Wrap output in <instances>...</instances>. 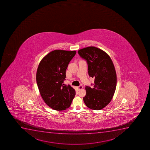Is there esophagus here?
Masks as SVG:
<instances>
[{
  "label": "esophagus",
  "instance_id": "esophagus-1",
  "mask_svg": "<svg viewBox=\"0 0 150 150\" xmlns=\"http://www.w3.org/2000/svg\"><path fill=\"white\" fill-rule=\"evenodd\" d=\"M77 88H78V89H79V90H81V89H82V88H83V86H82L81 85L79 86V87H77Z\"/></svg>",
  "mask_w": 150,
  "mask_h": 150
}]
</instances>
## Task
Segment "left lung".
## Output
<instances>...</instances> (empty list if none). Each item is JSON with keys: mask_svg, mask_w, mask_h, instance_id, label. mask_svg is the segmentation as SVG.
<instances>
[{"mask_svg": "<svg viewBox=\"0 0 150 150\" xmlns=\"http://www.w3.org/2000/svg\"><path fill=\"white\" fill-rule=\"evenodd\" d=\"M78 53L87 62L89 76L95 79L93 88L86 86L84 103L91 109H102L110 102L116 90L117 76L113 63L105 52L93 46L80 49Z\"/></svg>", "mask_w": 150, "mask_h": 150, "instance_id": "1", "label": "left lung"}]
</instances>
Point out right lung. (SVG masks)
Segmentation results:
<instances>
[{
	"label": "right lung",
	"mask_w": 150,
	"mask_h": 150,
	"mask_svg": "<svg viewBox=\"0 0 150 150\" xmlns=\"http://www.w3.org/2000/svg\"><path fill=\"white\" fill-rule=\"evenodd\" d=\"M76 54V51L54 50L38 66L36 81L40 93L46 105L56 110L69 108L76 95L70 85L63 84L68 65Z\"/></svg>",
	"instance_id": "add662e5"
}]
</instances>
